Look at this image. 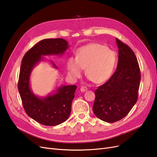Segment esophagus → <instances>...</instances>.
I'll return each mask as SVG.
<instances>
[{
	"mask_svg": "<svg viewBox=\"0 0 157 157\" xmlns=\"http://www.w3.org/2000/svg\"><path fill=\"white\" fill-rule=\"evenodd\" d=\"M87 90H88V88H87L86 86H81V88H80V91H81V92H86Z\"/></svg>",
	"mask_w": 157,
	"mask_h": 157,
	"instance_id": "34e87169",
	"label": "esophagus"
}]
</instances>
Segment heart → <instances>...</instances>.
Returning <instances> with one entry per match:
<instances>
[{"mask_svg": "<svg viewBox=\"0 0 157 157\" xmlns=\"http://www.w3.org/2000/svg\"><path fill=\"white\" fill-rule=\"evenodd\" d=\"M117 62L115 52L99 43H91L80 48L76 58H70L67 63V73L74 80L81 77L84 69L94 83L106 82L112 76Z\"/></svg>", "mask_w": 157, "mask_h": 157, "instance_id": "1", "label": "heart"}]
</instances>
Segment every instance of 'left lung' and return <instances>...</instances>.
Listing matches in <instances>:
<instances>
[{
	"instance_id": "left-lung-1",
	"label": "left lung",
	"mask_w": 157,
	"mask_h": 157,
	"mask_svg": "<svg viewBox=\"0 0 157 157\" xmlns=\"http://www.w3.org/2000/svg\"><path fill=\"white\" fill-rule=\"evenodd\" d=\"M118 48L117 70L107 82L95 90L93 111L98 118L115 122L125 117L138 98L141 80L139 63L133 50L116 39Z\"/></svg>"
}]
</instances>
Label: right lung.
<instances>
[{"mask_svg": "<svg viewBox=\"0 0 157 157\" xmlns=\"http://www.w3.org/2000/svg\"><path fill=\"white\" fill-rule=\"evenodd\" d=\"M69 48L63 39H46L39 41L23 56L18 80V90L27 115L45 126H56L67 119L71 111V103L75 97V85L63 86L56 93L45 98L36 96L29 86L31 73L42 56L63 55ZM54 67L56 65L52 62Z\"/></svg>", "mask_w": 157, "mask_h": 157, "instance_id": "obj_1", "label": "right lung"}]
</instances>
